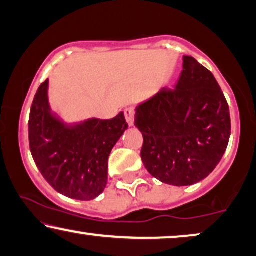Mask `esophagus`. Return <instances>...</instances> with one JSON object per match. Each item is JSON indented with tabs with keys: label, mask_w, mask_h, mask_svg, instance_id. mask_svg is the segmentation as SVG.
Listing matches in <instances>:
<instances>
[{
	"label": "esophagus",
	"mask_w": 256,
	"mask_h": 256,
	"mask_svg": "<svg viewBox=\"0 0 256 256\" xmlns=\"http://www.w3.org/2000/svg\"><path fill=\"white\" fill-rule=\"evenodd\" d=\"M124 114H125V119H126V122H128V126H134V108H125Z\"/></svg>",
	"instance_id": "34e87169"
}]
</instances>
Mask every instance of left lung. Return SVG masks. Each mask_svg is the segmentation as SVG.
Here are the masks:
<instances>
[{"mask_svg": "<svg viewBox=\"0 0 256 256\" xmlns=\"http://www.w3.org/2000/svg\"><path fill=\"white\" fill-rule=\"evenodd\" d=\"M173 90L162 88L136 108L142 160L150 174L173 186L208 176L230 137V108L213 74L190 56Z\"/></svg>", "mask_w": 256, "mask_h": 256, "instance_id": "1", "label": "left lung"}]
</instances>
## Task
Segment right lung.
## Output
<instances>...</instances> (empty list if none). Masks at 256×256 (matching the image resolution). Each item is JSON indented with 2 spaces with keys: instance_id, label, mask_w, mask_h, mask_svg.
<instances>
[{
  "instance_id": "1",
  "label": "right lung",
  "mask_w": 256,
  "mask_h": 256,
  "mask_svg": "<svg viewBox=\"0 0 256 256\" xmlns=\"http://www.w3.org/2000/svg\"><path fill=\"white\" fill-rule=\"evenodd\" d=\"M49 80L40 84L29 117L34 162L54 190L76 200H92L108 182V156L128 125L120 112L112 119L68 124L51 111Z\"/></svg>"
}]
</instances>
